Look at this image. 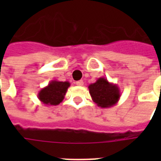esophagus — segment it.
Returning <instances> with one entry per match:
<instances>
[{
    "label": "esophagus",
    "mask_w": 161,
    "mask_h": 161,
    "mask_svg": "<svg viewBox=\"0 0 161 161\" xmlns=\"http://www.w3.org/2000/svg\"><path fill=\"white\" fill-rule=\"evenodd\" d=\"M76 84L78 85V86H82V85H84V81L83 80L77 81V82H76Z\"/></svg>",
    "instance_id": "1"
}]
</instances>
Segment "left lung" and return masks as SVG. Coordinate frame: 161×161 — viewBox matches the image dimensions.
<instances>
[{
    "label": "left lung",
    "instance_id": "left-lung-1",
    "mask_svg": "<svg viewBox=\"0 0 161 161\" xmlns=\"http://www.w3.org/2000/svg\"><path fill=\"white\" fill-rule=\"evenodd\" d=\"M88 88L93 102L103 108L113 107L121 97V91L117 84L109 83L104 77H99Z\"/></svg>",
    "mask_w": 161,
    "mask_h": 161
}]
</instances>
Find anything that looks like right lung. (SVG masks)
I'll use <instances>...</instances> for the list:
<instances>
[{
  "mask_svg": "<svg viewBox=\"0 0 161 161\" xmlns=\"http://www.w3.org/2000/svg\"><path fill=\"white\" fill-rule=\"evenodd\" d=\"M70 86V84L67 81H51L47 86L40 90L38 94V98L43 104L56 106L63 101Z\"/></svg>",
  "mask_w": 161,
  "mask_h": 161,
  "instance_id": "add662e5",
  "label": "right lung"
}]
</instances>
